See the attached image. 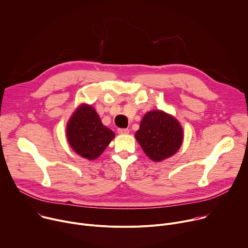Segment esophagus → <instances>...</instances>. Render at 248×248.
<instances>
[{
	"mask_svg": "<svg viewBox=\"0 0 248 248\" xmlns=\"http://www.w3.org/2000/svg\"><path fill=\"white\" fill-rule=\"evenodd\" d=\"M118 132L120 134H127L129 132V130L127 128H118Z\"/></svg>",
	"mask_w": 248,
	"mask_h": 248,
	"instance_id": "esophagus-1",
	"label": "esophagus"
}]
</instances>
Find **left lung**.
Masks as SVG:
<instances>
[{
    "instance_id": "8db88e82",
    "label": "left lung",
    "mask_w": 248,
    "mask_h": 248,
    "mask_svg": "<svg viewBox=\"0 0 248 248\" xmlns=\"http://www.w3.org/2000/svg\"><path fill=\"white\" fill-rule=\"evenodd\" d=\"M183 137L179 122L162 111L147 113L135 133L145 154L155 162L172 156L181 147Z\"/></svg>"
}]
</instances>
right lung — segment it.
Instances as JSON below:
<instances>
[{"instance_id":"add662e5","label":"right lung","mask_w":248,"mask_h":248,"mask_svg":"<svg viewBox=\"0 0 248 248\" xmlns=\"http://www.w3.org/2000/svg\"><path fill=\"white\" fill-rule=\"evenodd\" d=\"M69 145L81 157L94 160L107 148L115 133L105 126L92 106H81L66 126Z\"/></svg>"}]
</instances>
